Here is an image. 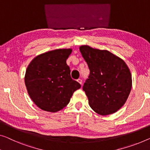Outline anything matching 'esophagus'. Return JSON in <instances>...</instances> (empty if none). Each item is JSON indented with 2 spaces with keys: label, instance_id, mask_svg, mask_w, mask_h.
Returning <instances> with one entry per match:
<instances>
[{
  "label": "esophagus",
  "instance_id": "34e87169",
  "mask_svg": "<svg viewBox=\"0 0 150 150\" xmlns=\"http://www.w3.org/2000/svg\"><path fill=\"white\" fill-rule=\"evenodd\" d=\"M77 82H78V83H79L80 84H81V83H82V80H81V79H78L77 80Z\"/></svg>",
  "mask_w": 150,
  "mask_h": 150
}]
</instances>
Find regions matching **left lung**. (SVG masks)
<instances>
[{"mask_svg":"<svg viewBox=\"0 0 150 150\" xmlns=\"http://www.w3.org/2000/svg\"><path fill=\"white\" fill-rule=\"evenodd\" d=\"M90 71L83 89L89 105L100 115L113 114L126 102L132 87L130 70L125 62L106 50L79 47Z\"/></svg>","mask_w":150,"mask_h":150,"instance_id":"1","label":"left lung"}]
</instances>
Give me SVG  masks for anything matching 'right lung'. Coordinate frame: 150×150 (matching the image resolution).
Instances as JSON below:
<instances>
[{
    "mask_svg": "<svg viewBox=\"0 0 150 150\" xmlns=\"http://www.w3.org/2000/svg\"><path fill=\"white\" fill-rule=\"evenodd\" d=\"M72 49H56L35 57L26 69L25 84L28 94L42 110L56 112L70 102L73 93L81 88L71 79L66 61Z\"/></svg>",
    "mask_w": 150,
    "mask_h": 150,
    "instance_id": "add662e5",
    "label": "right lung"
}]
</instances>
